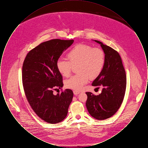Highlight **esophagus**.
<instances>
[{"mask_svg":"<svg viewBox=\"0 0 148 148\" xmlns=\"http://www.w3.org/2000/svg\"><path fill=\"white\" fill-rule=\"evenodd\" d=\"M73 93H74V95H78V94L80 93V92H78L77 90H74V91H73Z\"/></svg>","mask_w":148,"mask_h":148,"instance_id":"obj_1","label":"esophagus"}]
</instances>
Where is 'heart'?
I'll list each match as a JSON object with an SVG mask.
<instances>
[{
    "instance_id": "1",
    "label": "heart",
    "mask_w": 148,
    "mask_h": 148,
    "mask_svg": "<svg viewBox=\"0 0 148 148\" xmlns=\"http://www.w3.org/2000/svg\"><path fill=\"white\" fill-rule=\"evenodd\" d=\"M68 61L62 59L57 60L56 69L65 77L71 74L72 66H77L78 73L65 81L67 88L80 90L90 77H98L103 71L106 58L104 51L98 48L86 44H79L74 46L67 54Z\"/></svg>"
}]
</instances>
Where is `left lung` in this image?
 <instances>
[{
    "instance_id": "1",
    "label": "left lung",
    "mask_w": 148,
    "mask_h": 148,
    "mask_svg": "<svg viewBox=\"0 0 148 148\" xmlns=\"http://www.w3.org/2000/svg\"><path fill=\"white\" fill-rule=\"evenodd\" d=\"M94 40L103 50L106 61L103 71L92 85H101L103 89L98 95L91 92H86V106L92 116L100 120L110 118L119 109L125 92L127 77L119 53L103 42Z\"/></svg>"
}]
</instances>
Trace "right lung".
Returning a JSON list of instances; mask_svg holds the SVG:
<instances>
[{
    "instance_id": "right-lung-1",
    "label": "right lung",
    "mask_w": 148,
    "mask_h": 148,
    "mask_svg": "<svg viewBox=\"0 0 148 148\" xmlns=\"http://www.w3.org/2000/svg\"><path fill=\"white\" fill-rule=\"evenodd\" d=\"M73 42L56 39L42 42L29 52L23 63L22 81L29 103L39 118L50 124L66 118L73 99L71 89L56 95L53 90L63 86L56 61Z\"/></svg>"
}]
</instances>
